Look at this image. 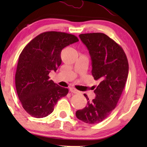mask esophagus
Segmentation results:
<instances>
[{"instance_id":"34e87169","label":"esophagus","mask_w":147,"mask_h":147,"mask_svg":"<svg viewBox=\"0 0 147 147\" xmlns=\"http://www.w3.org/2000/svg\"><path fill=\"white\" fill-rule=\"evenodd\" d=\"M69 91L71 92V93H74V94H78L79 93V91L75 89L74 88H69Z\"/></svg>"}]
</instances>
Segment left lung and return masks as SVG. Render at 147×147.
Here are the masks:
<instances>
[{"mask_svg": "<svg viewBox=\"0 0 147 147\" xmlns=\"http://www.w3.org/2000/svg\"><path fill=\"white\" fill-rule=\"evenodd\" d=\"M92 60V74L100 84L94 90L96 98L83 109L76 112V117L88 124H98L105 120L116 108L128 78V63L122 48L113 39L102 33L80 34Z\"/></svg>", "mask_w": 147, "mask_h": 147, "instance_id": "obj_1", "label": "left lung"}]
</instances>
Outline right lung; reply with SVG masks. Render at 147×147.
Here are the masks:
<instances>
[{
	"label": "right lung",
	"instance_id": "1",
	"mask_svg": "<svg viewBox=\"0 0 147 147\" xmlns=\"http://www.w3.org/2000/svg\"><path fill=\"white\" fill-rule=\"evenodd\" d=\"M79 41L63 32L47 31L32 39L20 54L15 74L18 97L26 112L40 118L49 115L58 100L67 95V88L49 79L51 71L61 63L64 47Z\"/></svg>",
	"mask_w": 147,
	"mask_h": 147
}]
</instances>
